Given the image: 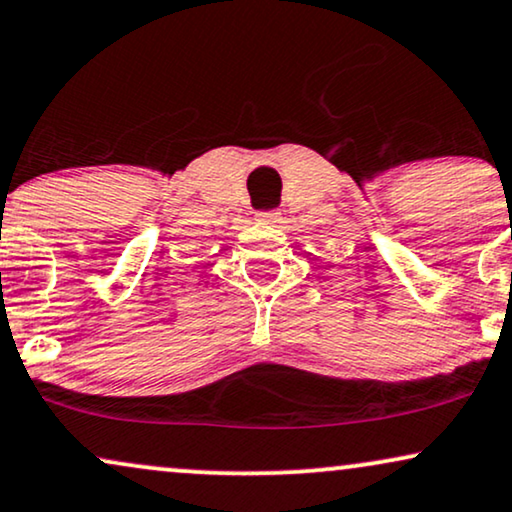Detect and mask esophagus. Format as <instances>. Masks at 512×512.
<instances>
[{
	"instance_id": "obj_1",
	"label": "esophagus",
	"mask_w": 512,
	"mask_h": 512,
	"mask_svg": "<svg viewBox=\"0 0 512 512\" xmlns=\"http://www.w3.org/2000/svg\"><path fill=\"white\" fill-rule=\"evenodd\" d=\"M257 217H260V220L267 222V224H276L278 220H281V213H278V210H260Z\"/></svg>"
}]
</instances>
